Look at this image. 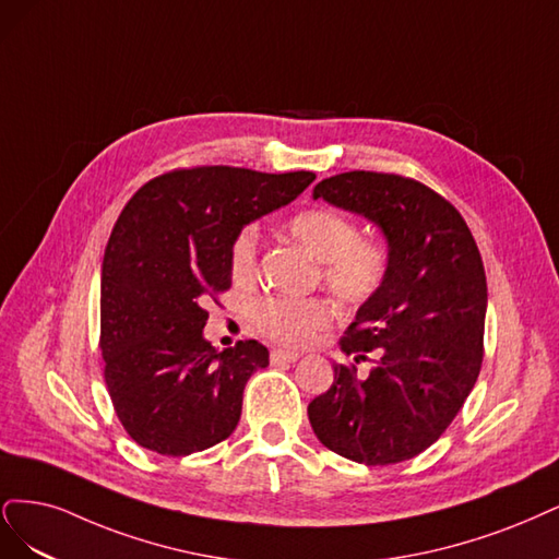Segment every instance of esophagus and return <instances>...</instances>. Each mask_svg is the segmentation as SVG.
<instances>
[{"mask_svg":"<svg viewBox=\"0 0 559 559\" xmlns=\"http://www.w3.org/2000/svg\"><path fill=\"white\" fill-rule=\"evenodd\" d=\"M301 355L295 350H285V348H274L272 350V362L281 365V362H297Z\"/></svg>","mask_w":559,"mask_h":559,"instance_id":"34e87169","label":"esophagus"}]
</instances>
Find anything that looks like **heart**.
Segmentation results:
<instances>
[{
	"label": "heart",
	"mask_w": 559,
	"mask_h": 559,
	"mask_svg": "<svg viewBox=\"0 0 559 559\" xmlns=\"http://www.w3.org/2000/svg\"><path fill=\"white\" fill-rule=\"evenodd\" d=\"M287 234L320 264V278L341 301L362 304L381 290L388 253L381 243L357 239V225L332 209H306L293 215ZM258 229L243 227L229 248V272L237 283L255 274ZM255 328L287 346H304L325 330L334 313L325 299L264 297L250 309Z\"/></svg>",
	"instance_id": "b5f03b06"
}]
</instances>
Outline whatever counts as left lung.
<instances>
[{
	"mask_svg": "<svg viewBox=\"0 0 559 559\" xmlns=\"http://www.w3.org/2000/svg\"><path fill=\"white\" fill-rule=\"evenodd\" d=\"M313 200L362 215L388 243V276L359 306L341 350L371 369L334 365L309 404L320 443L376 466L416 457L453 423L483 362L488 285L478 246L453 204L411 178L348 171Z\"/></svg>",
	"mask_w": 559,
	"mask_h": 559,
	"instance_id": "1",
	"label": "left lung"
}]
</instances>
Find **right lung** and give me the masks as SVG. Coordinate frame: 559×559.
Instances as JSON below:
<instances>
[{
  "instance_id": "right-lung-1",
  "label": "right lung",
  "mask_w": 559,
  "mask_h": 559,
  "mask_svg": "<svg viewBox=\"0 0 559 559\" xmlns=\"http://www.w3.org/2000/svg\"><path fill=\"white\" fill-rule=\"evenodd\" d=\"M313 181V171L197 167L153 178L122 209L102 262V355L139 445L183 457L237 429L243 388L269 350L250 338L215 353L204 306L231 283L234 237Z\"/></svg>"
}]
</instances>
